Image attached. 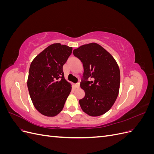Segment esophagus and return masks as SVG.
Listing matches in <instances>:
<instances>
[{
  "mask_svg": "<svg viewBox=\"0 0 154 154\" xmlns=\"http://www.w3.org/2000/svg\"><path fill=\"white\" fill-rule=\"evenodd\" d=\"M75 87L76 88H78L79 87H80V83H77L75 84Z\"/></svg>",
  "mask_w": 154,
  "mask_h": 154,
  "instance_id": "obj_1",
  "label": "esophagus"
}]
</instances>
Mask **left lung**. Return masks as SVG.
Here are the masks:
<instances>
[{
    "instance_id": "1",
    "label": "left lung",
    "mask_w": 154,
    "mask_h": 154,
    "mask_svg": "<svg viewBox=\"0 0 154 154\" xmlns=\"http://www.w3.org/2000/svg\"><path fill=\"white\" fill-rule=\"evenodd\" d=\"M83 63L80 87L85 97L79 100L83 111L91 116H99L109 111L118 96L120 71L117 62L99 44L83 45L73 51Z\"/></svg>"
}]
</instances>
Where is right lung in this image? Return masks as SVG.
Here are the masks:
<instances>
[{"instance_id":"1","label":"right lung","mask_w":154,"mask_h":154,"mask_svg":"<svg viewBox=\"0 0 154 154\" xmlns=\"http://www.w3.org/2000/svg\"><path fill=\"white\" fill-rule=\"evenodd\" d=\"M72 51V47L53 44L31 63L27 87L32 103L42 114L53 117L63 108L71 85L65 80L63 66Z\"/></svg>"}]
</instances>
